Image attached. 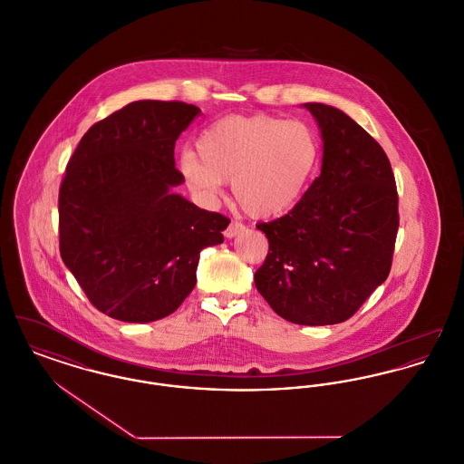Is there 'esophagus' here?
<instances>
[{"label":"esophagus","mask_w":464,"mask_h":464,"mask_svg":"<svg viewBox=\"0 0 464 464\" xmlns=\"http://www.w3.org/2000/svg\"><path fill=\"white\" fill-rule=\"evenodd\" d=\"M244 229H246L244 224H240V222H231V224L226 227L224 237H226V238H235V237L240 235Z\"/></svg>","instance_id":"esophagus-1"}]
</instances>
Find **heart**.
<instances>
[{
    "label": "heart",
    "mask_w": 464,
    "mask_h": 464,
    "mask_svg": "<svg viewBox=\"0 0 464 464\" xmlns=\"http://www.w3.org/2000/svg\"><path fill=\"white\" fill-rule=\"evenodd\" d=\"M199 159L182 152L177 169L203 205L218 203L222 186L246 216L270 218L289 212L308 189L321 145L303 121H282L266 113L229 115L210 124L196 141Z\"/></svg>",
    "instance_id": "1"
}]
</instances>
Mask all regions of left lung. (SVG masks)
Returning <instances> with one entry per match:
<instances>
[{
    "label": "left lung",
    "mask_w": 464,
    "mask_h": 464,
    "mask_svg": "<svg viewBox=\"0 0 464 464\" xmlns=\"http://www.w3.org/2000/svg\"><path fill=\"white\" fill-rule=\"evenodd\" d=\"M303 107L323 138L321 175L287 216L257 224L270 250L254 282L282 319L327 326L353 317L391 272L398 192L383 149L354 119Z\"/></svg>",
    "instance_id": "1"
}]
</instances>
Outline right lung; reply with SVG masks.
Instances as JSON below:
<instances>
[{
  "mask_svg": "<svg viewBox=\"0 0 464 464\" xmlns=\"http://www.w3.org/2000/svg\"><path fill=\"white\" fill-rule=\"evenodd\" d=\"M201 110L141 100L96 122L59 189V250L91 303L122 323L173 314L196 285L199 252L229 218L173 192L175 141Z\"/></svg>",
  "mask_w": 464,
  "mask_h": 464,
  "instance_id": "obj_1",
  "label": "right lung"
}]
</instances>
